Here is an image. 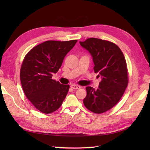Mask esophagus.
<instances>
[{"mask_svg": "<svg viewBox=\"0 0 150 150\" xmlns=\"http://www.w3.org/2000/svg\"><path fill=\"white\" fill-rule=\"evenodd\" d=\"M71 88L72 89H80L81 88V86L76 85V84H71Z\"/></svg>", "mask_w": 150, "mask_h": 150, "instance_id": "esophagus-1", "label": "esophagus"}]
</instances>
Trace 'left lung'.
I'll return each instance as SVG.
<instances>
[{
    "mask_svg": "<svg viewBox=\"0 0 150 150\" xmlns=\"http://www.w3.org/2000/svg\"><path fill=\"white\" fill-rule=\"evenodd\" d=\"M80 44L91 53L94 71L102 78L97 90L86 88L87 95L84 104L95 113H104L117 104L128 84L125 57L119 46L110 41L90 38Z\"/></svg>",
    "mask_w": 150,
    "mask_h": 150,
    "instance_id": "left-lung-1",
    "label": "left lung"
}]
</instances>
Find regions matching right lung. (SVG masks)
<instances>
[{
	"label": "right lung",
	"mask_w": 150,
	"mask_h": 150,
	"mask_svg": "<svg viewBox=\"0 0 150 150\" xmlns=\"http://www.w3.org/2000/svg\"><path fill=\"white\" fill-rule=\"evenodd\" d=\"M77 42L45 41L25 56L20 71L22 87L28 99L40 112L47 114L56 111L66 98L69 86L60 84L52 76Z\"/></svg>",
	"instance_id": "add662e5"
}]
</instances>
